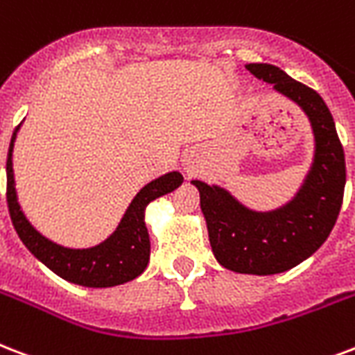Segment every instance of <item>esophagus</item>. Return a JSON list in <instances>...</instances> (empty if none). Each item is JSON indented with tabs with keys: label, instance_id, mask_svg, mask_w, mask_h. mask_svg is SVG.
I'll return each instance as SVG.
<instances>
[{
	"label": "esophagus",
	"instance_id": "esophagus-1",
	"mask_svg": "<svg viewBox=\"0 0 355 355\" xmlns=\"http://www.w3.org/2000/svg\"><path fill=\"white\" fill-rule=\"evenodd\" d=\"M184 162H186V167H188V164H189V162H188V159H184Z\"/></svg>",
	"mask_w": 355,
	"mask_h": 355
}]
</instances>
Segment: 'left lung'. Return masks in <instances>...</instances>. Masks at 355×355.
<instances>
[{"mask_svg":"<svg viewBox=\"0 0 355 355\" xmlns=\"http://www.w3.org/2000/svg\"><path fill=\"white\" fill-rule=\"evenodd\" d=\"M245 69L307 115L315 137L309 171L291 201L274 210L245 207L218 184L199 178L191 184L199 189L216 261L236 274L274 275L309 259L328 240L345 196V153L320 94L274 64L250 63Z\"/></svg>","mask_w":355,"mask_h":355,"instance_id":"obj_1","label":"left lung"}]
</instances>
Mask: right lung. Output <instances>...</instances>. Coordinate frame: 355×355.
<instances>
[{
  "instance_id": "obj_1",
  "label": "right lung",
  "mask_w": 355,
  "mask_h": 355,
  "mask_svg": "<svg viewBox=\"0 0 355 355\" xmlns=\"http://www.w3.org/2000/svg\"><path fill=\"white\" fill-rule=\"evenodd\" d=\"M20 124L12 132L7 154V205L12 225L31 255L37 257L53 274L69 283L91 288H107L135 279L145 272L150 257V240L145 225V210L148 202L171 193L184 182L178 171H169L145 184L126 208L117 229L104 242L93 248H67L39 232L27 220L16 193L12 150Z\"/></svg>"
}]
</instances>
